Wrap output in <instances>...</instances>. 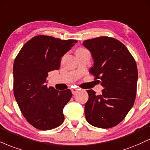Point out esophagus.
<instances>
[{"label": "esophagus", "instance_id": "esophagus-1", "mask_svg": "<svg viewBox=\"0 0 150 150\" xmlns=\"http://www.w3.org/2000/svg\"><path fill=\"white\" fill-rule=\"evenodd\" d=\"M71 90L72 94H73V95H75V94L77 93V92H78L79 89H78V88H71Z\"/></svg>", "mask_w": 150, "mask_h": 150}]
</instances>
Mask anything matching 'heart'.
I'll return each instance as SVG.
<instances>
[{"instance_id": "obj_1", "label": "heart", "mask_w": 150, "mask_h": 150, "mask_svg": "<svg viewBox=\"0 0 150 150\" xmlns=\"http://www.w3.org/2000/svg\"><path fill=\"white\" fill-rule=\"evenodd\" d=\"M83 50H85V49H78V50H77V51H83Z\"/></svg>"}]
</instances>
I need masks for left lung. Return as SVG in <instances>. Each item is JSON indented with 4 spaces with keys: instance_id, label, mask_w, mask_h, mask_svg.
<instances>
[{
    "instance_id": "8db88e82",
    "label": "left lung",
    "mask_w": 150,
    "mask_h": 150,
    "mask_svg": "<svg viewBox=\"0 0 150 150\" xmlns=\"http://www.w3.org/2000/svg\"><path fill=\"white\" fill-rule=\"evenodd\" d=\"M83 45L89 50L94 60L89 72L104 88L99 95L94 90H87L89 98L85 104L86 120L101 129L116 126L131 110L136 99V61L116 39L99 37L86 40Z\"/></svg>"
}]
</instances>
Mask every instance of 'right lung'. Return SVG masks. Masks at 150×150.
<instances>
[{
    "label": "right lung",
    "instance_id": "obj_1",
    "mask_svg": "<svg viewBox=\"0 0 150 150\" xmlns=\"http://www.w3.org/2000/svg\"><path fill=\"white\" fill-rule=\"evenodd\" d=\"M76 42L35 36L24 44L14 60V97L24 117L36 129L50 130L63 122L62 110L72 93L69 89L48 88L47 78L49 72L59 69L62 57Z\"/></svg>",
    "mask_w": 150,
    "mask_h": 150
}]
</instances>
